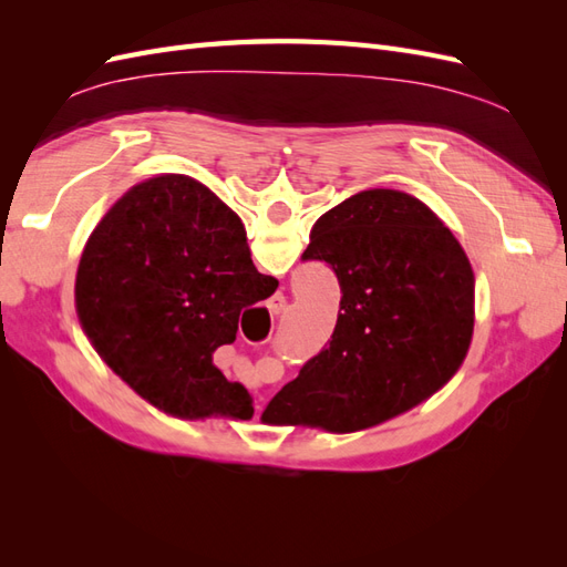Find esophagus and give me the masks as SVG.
<instances>
[{
    "label": "esophagus",
    "instance_id": "esophagus-1",
    "mask_svg": "<svg viewBox=\"0 0 567 567\" xmlns=\"http://www.w3.org/2000/svg\"><path fill=\"white\" fill-rule=\"evenodd\" d=\"M269 310H271V315H279L281 310H286V298L279 293V296H274L271 300H269Z\"/></svg>",
    "mask_w": 567,
    "mask_h": 567
}]
</instances>
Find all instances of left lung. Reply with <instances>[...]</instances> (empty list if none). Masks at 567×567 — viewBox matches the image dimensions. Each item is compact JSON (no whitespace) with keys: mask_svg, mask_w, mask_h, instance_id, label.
<instances>
[{"mask_svg":"<svg viewBox=\"0 0 567 567\" xmlns=\"http://www.w3.org/2000/svg\"><path fill=\"white\" fill-rule=\"evenodd\" d=\"M302 260L340 284L333 336L267 404L269 423L352 433L404 414L447 383L468 352L473 269L419 198L369 188L321 215Z\"/></svg>","mask_w":567,"mask_h":567,"instance_id":"8db88e82","label":"left lung"}]
</instances>
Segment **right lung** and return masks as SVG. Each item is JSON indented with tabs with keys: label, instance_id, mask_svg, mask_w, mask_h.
<instances>
[{
	"label": "right lung",
	"instance_id": "1",
	"mask_svg": "<svg viewBox=\"0 0 567 567\" xmlns=\"http://www.w3.org/2000/svg\"><path fill=\"white\" fill-rule=\"evenodd\" d=\"M246 229L208 186L163 175L132 186L82 250L75 307L99 357L165 414L250 419L252 400L213 364L246 307L277 290Z\"/></svg>",
	"mask_w": 567,
	"mask_h": 567
}]
</instances>
